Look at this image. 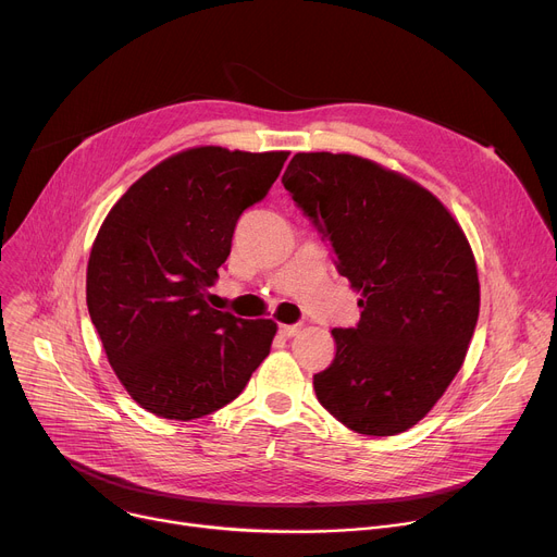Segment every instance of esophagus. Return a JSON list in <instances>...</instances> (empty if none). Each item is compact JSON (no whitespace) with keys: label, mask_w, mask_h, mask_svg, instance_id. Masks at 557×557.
Here are the masks:
<instances>
[{"label":"esophagus","mask_w":557,"mask_h":557,"mask_svg":"<svg viewBox=\"0 0 557 557\" xmlns=\"http://www.w3.org/2000/svg\"><path fill=\"white\" fill-rule=\"evenodd\" d=\"M300 329H302L300 324H280V333H282V336H286V338L298 336Z\"/></svg>","instance_id":"obj_1"}]
</instances>
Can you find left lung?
I'll use <instances>...</instances> for the list:
<instances>
[{"mask_svg": "<svg viewBox=\"0 0 557 557\" xmlns=\"http://www.w3.org/2000/svg\"><path fill=\"white\" fill-rule=\"evenodd\" d=\"M282 183L362 293L358 324L331 331L336 358L315 396L358 434L405 432L463 364L479 318L470 244L432 193L374 161L295 154Z\"/></svg>", "mask_w": 557, "mask_h": 557, "instance_id": "8db88e82", "label": "left lung"}]
</instances>
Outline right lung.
I'll list each match as a JSON object with an SVG mask.
<instances>
[{"instance_id":"add662e5","label":"right lung","mask_w":557,"mask_h":557,"mask_svg":"<svg viewBox=\"0 0 557 557\" xmlns=\"http://www.w3.org/2000/svg\"><path fill=\"white\" fill-rule=\"evenodd\" d=\"M288 152L193 147L143 174L111 208L87 267V307L129 396L193 421L235 400L269 351L273 320L208 307L237 219L262 201Z\"/></svg>"}]
</instances>
